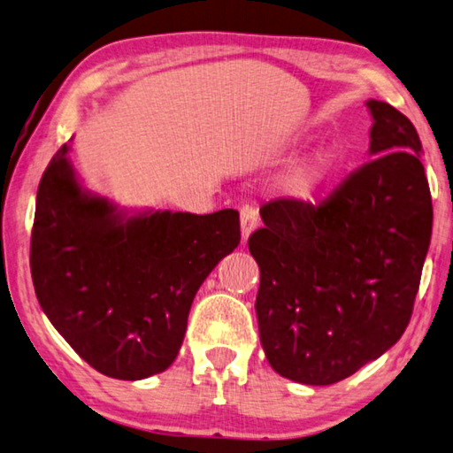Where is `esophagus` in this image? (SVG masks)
Returning a JSON list of instances; mask_svg holds the SVG:
<instances>
[{"instance_id":"obj_1","label":"esophagus","mask_w":453,"mask_h":453,"mask_svg":"<svg viewBox=\"0 0 453 453\" xmlns=\"http://www.w3.org/2000/svg\"><path fill=\"white\" fill-rule=\"evenodd\" d=\"M257 211L250 205H245L242 208V216H240V229H242V242L245 243L250 240V235L255 232V227H257Z\"/></svg>"}]
</instances>
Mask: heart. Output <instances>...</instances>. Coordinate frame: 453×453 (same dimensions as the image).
Wrapping results in <instances>:
<instances>
[{
    "mask_svg": "<svg viewBox=\"0 0 453 453\" xmlns=\"http://www.w3.org/2000/svg\"><path fill=\"white\" fill-rule=\"evenodd\" d=\"M334 168V154L331 148L320 146L317 150L303 156L293 166L287 170V174L279 182L287 198L293 200H311L320 188L326 184Z\"/></svg>",
    "mask_w": 453,
    "mask_h": 453,
    "instance_id": "b5f03b06",
    "label": "heart"
}]
</instances>
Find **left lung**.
Wrapping results in <instances>:
<instances>
[{
    "instance_id": "obj_1",
    "label": "left lung",
    "mask_w": 453,
    "mask_h": 453,
    "mask_svg": "<svg viewBox=\"0 0 453 453\" xmlns=\"http://www.w3.org/2000/svg\"><path fill=\"white\" fill-rule=\"evenodd\" d=\"M370 160L325 202L275 200L250 237L255 312L271 368L328 386L404 334L432 237L422 142L404 114L368 98Z\"/></svg>"
}]
</instances>
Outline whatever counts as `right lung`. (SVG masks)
I'll return each instance as SVG.
<instances>
[{"label":"right lung","mask_w":453,"mask_h":453,"mask_svg":"<svg viewBox=\"0 0 453 453\" xmlns=\"http://www.w3.org/2000/svg\"><path fill=\"white\" fill-rule=\"evenodd\" d=\"M63 144L41 178L31 277L41 309L104 376L142 380L182 347L196 293L240 243V213L128 210L83 184Z\"/></svg>","instance_id":"obj_1"}]
</instances>
